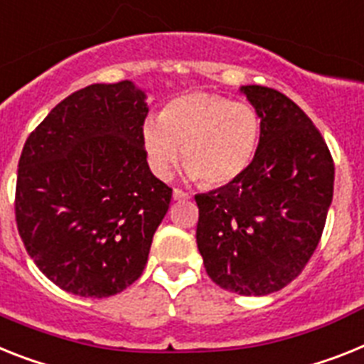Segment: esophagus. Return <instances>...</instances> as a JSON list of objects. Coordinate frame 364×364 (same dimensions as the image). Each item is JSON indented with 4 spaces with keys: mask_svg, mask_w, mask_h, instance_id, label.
Segmentation results:
<instances>
[{
    "mask_svg": "<svg viewBox=\"0 0 364 364\" xmlns=\"http://www.w3.org/2000/svg\"><path fill=\"white\" fill-rule=\"evenodd\" d=\"M172 198L176 201H185V200H191V194H188V192H183L181 188H173Z\"/></svg>",
    "mask_w": 364,
    "mask_h": 364,
    "instance_id": "esophagus-1",
    "label": "esophagus"
}]
</instances>
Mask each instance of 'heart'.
<instances>
[{"instance_id":"heart-1","label":"heart","mask_w":364,"mask_h":364,"mask_svg":"<svg viewBox=\"0 0 364 364\" xmlns=\"http://www.w3.org/2000/svg\"><path fill=\"white\" fill-rule=\"evenodd\" d=\"M259 140L261 120L253 107L210 92L173 97L161 116H148L142 125V144L155 176L168 179L183 148L188 176L213 187L248 170Z\"/></svg>"}]
</instances>
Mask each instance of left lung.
Here are the masks:
<instances>
[{
	"mask_svg": "<svg viewBox=\"0 0 364 364\" xmlns=\"http://www.w3.org/2000/svg\"><path fill=\"white\" fill-rule=\"evenodd\" d=\"M261 120L252 164L225 187L198 194L196 242L225 291L267 296L289 285L322 237L335 166L320 131L285 94L246 85Z\"/></svg>",
	"mask_w": 364,
	"mask_h": 364,
	"instance_id": "1",
	"label": "left lung"
}]
</instances>
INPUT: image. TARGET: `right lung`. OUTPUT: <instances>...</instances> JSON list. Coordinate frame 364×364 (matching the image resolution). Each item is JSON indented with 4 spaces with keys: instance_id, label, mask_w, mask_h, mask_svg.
<instances>
[{
    "instance_id": "obj_1",
    "label": "right lung",
    "mask_w": 364,
    "mask_h": 364,
    "mask_svg": "<svg viewBox=\"0 0 364 364\" xmlns=\"http://www.w3.org/2000/svg\"><path fill=\"white\" fill-rule=\"evenodd\" d=\"M148 111L133 81L88 85L26 140L18 231L36 267L63 291L107 298L144 270L172 198L146 161Z\"/></svg>"
}]
</instances>
